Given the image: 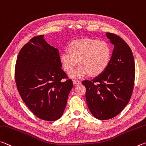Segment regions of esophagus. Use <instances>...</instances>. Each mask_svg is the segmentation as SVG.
<instances>
[{"label": "esophagus", "mask_w": 146, "mask_h": 146, "mask_svg": "<svg viewBox=\"0 0 146 146\" xmlns=\"http://www.w3.org/2000/svg\"><path fill=\"white\" fill-rule=\"evenodd\" d=\"M81 83V82L78 80H73V84L74 85H78L80 84Z\"/></svg>", "instance_id": "1"}]
</instances>
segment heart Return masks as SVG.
I'll return each mask as SVG.
<instances>
[{
    "label": "heart",
    "instance_id": "b5f03b06",
    "mask_svg": "<svg viewBox=\"0 0 146 146\" xmlns=\"http://www.w3.org/2000/svg\"><path fill=\"white\" fill-rule=\"evenodd\" d=\"M60 55V61L64 71L70 73L76 65H80L70 74L73 78H80L89 73L91 76L102 74L109 64L111 49L104 41L92 39L75 40Z\"/></svg>",
    "mask_w": 146,
    "mask_h": 146
}]
</instances>
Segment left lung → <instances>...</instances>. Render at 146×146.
Returning <instances> with one entry per match:
<instances>
[{"label":"left lung","instance_id":"obj_1","mask_svg":"<svg viewBox=\"0 0 146 146\" xmlns=\"http://www.w3.org/2000/svg\"><path fill=\"white\" fill-rule=\"evenodd\" d=\"M106 36L114 45L109 64L99 76L82 82L89 109L100 120L114 117L124 109L131 98L135 76L134 57L128 44L115 34Z\"/></svg>","mask_w":146,"mask_h":146}]
</instances>
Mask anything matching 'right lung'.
<instances>
[{"label": "right lung", "instance_id": "obj_1", "mask_svg": "<svg viewBox=\"0 0 146 146\" xmlns=\"http://www.w3.org/2000/svg\"><path fill=\"white\" fill-rule=\"evenodd\" d=\"M43 36L34 37L20 50L15 78L29 110L39 119L54 121L63 114L73 82L62 70L59 50Z\"/></svg>", "mask_w": 146, "mask_h": 146}]
</instances>
